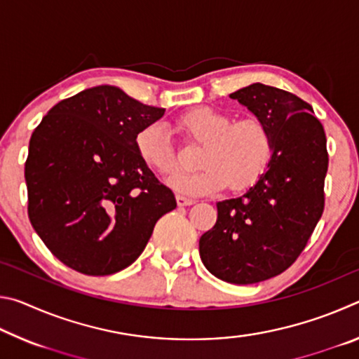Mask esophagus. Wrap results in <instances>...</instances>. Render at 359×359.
<instances>
[{"mask_svg":"<svg viewBox=\"0 0 359 359\" xmlns=\"http://www.w3.org/2000/svg\"><path fill=\"white\" fill-rule=\"evenodd\" d=\"M175 199H177V204L180 205V208H184V205L194 204V199L187 198V196H182V194H177V196H175Z\"/></svg>","mask_w":359,"mask_h":359,"instance_id":"obj_1","label":"esophagus"}]
</instances>
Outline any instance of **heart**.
Here are the masks:
<instances>
[{
    "label": "heart",
    "mask_w": 359,
    "mask_h": 359,
    "mask_svg": "<svg viewBox=\"0 0 359 359\" xmlns=\"http://www.w3.org/2000/svg\"><path fill=\"white\" fill-rule=\"evenodd\" d=\"M177 130L190 141L203 144L198 165L201 169L179 174L169 180L184 194H212L253 187L266 174L274 155V139L269 126L258 117L234 120L212 107H194L175 120ZM137 156L151 171L169 177L179 171V160L161 125H147L135 139Z\"/></svg>",
    "instance_id": "heart-1"
}]
</instances>
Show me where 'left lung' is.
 Segmentation results:
<instances>
[{
  "mask_svg": "<svg viewBox=\"0 0 359 359\" xmlns=\"http://www.w3.org/2000/svg\"><path fill=\"white\" fill-rule=\"evenodd\" d=\"M229 96L266 121L274 155L247 193L217 203L199 257L220 280L250 285L282 274L311 239L325 209L326 136L312 106L285 90L252 83Z\"/></svg>",
  "mask_w": 359,
  "mask_h": 359,
  "instance_id": "obj_1",
  "label": "left lung"
}]
</instances>
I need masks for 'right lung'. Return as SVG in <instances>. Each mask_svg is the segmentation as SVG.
Listing matches in <instances>:
<instances>
[{
  "label": "right lung",
  "instance_id": "1",
  "mask_svg": "<svg viewBox=\"0 0 359 359\" xmlns=\"http://www.w3.org/2000/svg\"><path fill=\"white\" fill-rule=\"evenodd\" d=\"M163 115V107L100 85L60 101L36 126L25 163L28 217L71 269L85 276L125 269L177 205L135 147L137 133Z\"/></svg>",
  "mask_w": 359,
  "mask_h": 359
}]
</instances>
